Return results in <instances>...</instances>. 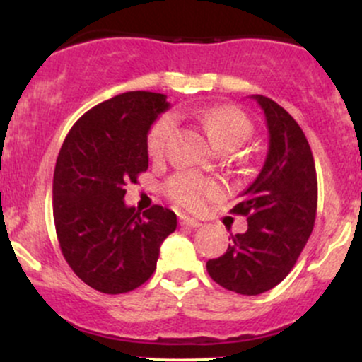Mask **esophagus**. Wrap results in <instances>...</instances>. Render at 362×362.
<instances>
[{"instance_id": "obj_1", "label": "esophagus", "mask_w": 362, "mask_h": 362, "mask_svg": "<svg viewBox=\"0 0 362 362\" xmlns=\"http://www.w3.org/2000/svg\"><path fill=\"white\" fill-rule=\"evenodd\" d=\"M178 221H180V224L182 226H185V228H199L201 226V221H197V219H194V218H190V216H180V218H178Z\"/></svg>"}]
</instances>
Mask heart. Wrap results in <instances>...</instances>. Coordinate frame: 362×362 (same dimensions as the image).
Here are the masks:
<instances>
[{"label":"heart","mask_w":362,"mask_h":362,"mask_svg":"<svg viewBox=\"0 0 362 362\" xmlns=\"http://www.w3.org/2000/svg\"><path fill=\"white\" fill-rule=\"evenodd\" d=\"M187 115L197 120L207 132L214 146L221 149H236L242 146L248 136L252 134V124L238 109L230 105L201 107L190 109ZM177 127V117L173 114H163L153 124L148 132V153L151 158H161L173 131ZM218 182L213 178L199 175V173L185 172L170 178L167 194L177 204L187 209H199L207 199L219 195Z\"/></svg>","instance_id":"obj_1"}]
</instances>
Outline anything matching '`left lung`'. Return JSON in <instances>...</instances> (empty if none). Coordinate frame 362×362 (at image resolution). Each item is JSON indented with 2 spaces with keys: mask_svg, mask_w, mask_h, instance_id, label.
I'll return each instance as SVG.
<instances>
[{
  "mask_svg": "<svg viewBox=\"0 0 362 362\" xmlns=\"http://www.w3.org/2000/svg\"><path fill=\"white\" fill-rule=\"evenodd\" d=\"M265 115L269 148L264 167L240 195L231 213L248 216L245 233L218 259L206 264L224 289L255 296L284 279L315 226L318 185L305 132L291 115L264 95H252Z\"/></svg>",
  "mask_w": 362,
  "mask_h": 362,
  "instance_id": "1",
  "label": "left lung"
}]
</instances>
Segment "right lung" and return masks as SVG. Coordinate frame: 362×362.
Wrapping results in <instances>:
<instances>
[{
	"instance_id": "add662e5",
	"label": "right lung",
	"mask_w": 362,
	"mask_h": 362,
	"mask_svg": "<svg viewBox=\"0 0 362 362\" xmlns=\"http://www.w3.org/2000/svg\"><path fill=\"white\" fill-rule=\"evenodd\" d=\"M168 107L163 93H120L78 119L61 146L52 182L57 240L73 272L100 293L144 284L177 228L167 207L141 214L124 202L126 185L148 170V132Z\"/></svg>"
}]
</instances>
